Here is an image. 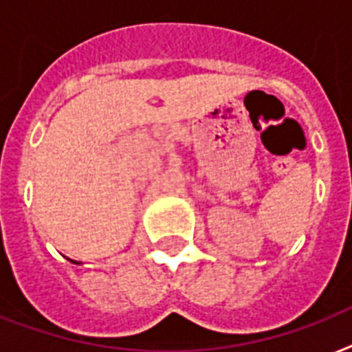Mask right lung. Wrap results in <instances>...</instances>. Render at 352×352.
Masks as SVG:
<instances>
[{"label": "right lung", "instance_id": "add662e5", "mask_svg": "<svg viewBox=\"0 0 352 352\" xmlns=\"http://www.w3.org/2000/svg\"><path fill=\"white\" fill-rule=\"evenodd\" d=\"M71 261H73V259H71ZM73 263H76V261H73ZM76 265H78V263H76Z\"/></svg>", "mask_w": 352, "mask_h": 352}]
</instances>
